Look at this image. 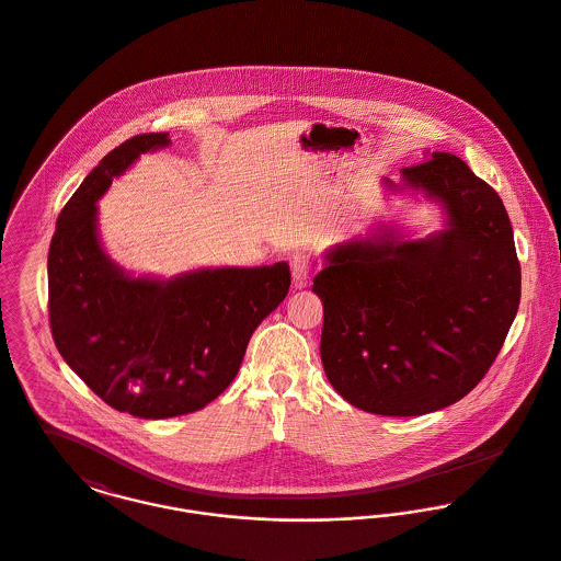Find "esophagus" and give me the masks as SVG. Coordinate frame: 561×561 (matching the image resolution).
Listing matches in <instances>:
<instances>
[{"mask_svg":"<svg viewBox=\"0 0 561 561\" xmlns=\"http://www.w3.org/2000/svg\"><path fill=\"white\" fill-rule=\"evenodd\" d=\"M290 273H293V284H295V288L308 286L311 275L310 255H306V253L293 255V260H290Z\"/></svg>","mask_w":561,"mask_h":561,"instance_id":"obj_1","label":"esophagus"}]
</instances>
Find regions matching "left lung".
<instances>
[{"mask_svg": "<svg viewBox=\"0 0 561 561\" xmlns=\"http://www.w3.org/2000/svg\"><path fill=\"white\" fill-rule=\"evenodd\" d=\"M404 168L389 195L428 199L440 230L374 224L331 245L311 290L333 389L374 415L413 417L465 398L493 366L520 301L514 234L493 188L449 152Z\"/></svg>", "mask_w": 561, "mask_h": 561, "instance_id": "1", "label": "left lung"}]
</instances>
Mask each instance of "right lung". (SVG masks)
Wrapping results in <instances>:
<instances>
[{
	"instance_id": "add662e5",
	"label": "right lung",
	"mask_w": 561,
	"mask_h": 561,
	"mask_svg": "<svg viewBox=\"0 0 561 561\" xmlns=\"http://www.w3.org/2000/svg\"><path fill=\"white\" fill-rule=\"evenodd\" d=\"M170 133L135 135L83 179L51 239L49 320L56 346L101 400L141 420L187 415L239 374L251 333L288 295L286 262L133 275L103 248L96 202Z\"/></svg>"
}]
</instances>
